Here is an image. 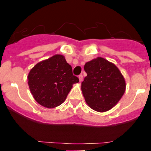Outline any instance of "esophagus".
Wrapping results in <instances>:
<instances>
[{"mask_svg": "<svg viewBox=\"0 0 151 151\" xmlns=\"http://www.w3.org/2000/svg\"><path fill=\"white\" fill-rule=\"evenodd\" d=\"M78 78H79L80 82H82V80H83V76H82V75H79V76H78Z\"/></svg>", "mask_w": 151, "mask_h": 151, "instance_id": "obj_1", "label": "esophagus"}]
</instances>
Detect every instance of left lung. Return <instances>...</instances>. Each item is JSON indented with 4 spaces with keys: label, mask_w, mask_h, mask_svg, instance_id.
Here are the masks:
<instances>
[{
    "label": "left lung",
    "mask_w": 151,
    "mask_h": 151,
    "mask_svg": "<svg viewBox=\"0 0 151 151\" xmlns=\"http://www.w3.org/2000/svg\"><path fill=\"white\" fill-rule=\"evenodd\" d=\"M87 76L82 82L85 100L91 109L106 112L116 104L125 93V78L119 69L102 57L87 62Z\"/></svg>",
    "instance_id": "left-lung-1"
}]
</instances>
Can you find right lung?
Returning a JSON list of instances; mask_svg holds the SVG:
<instances>
[{
  "label": "right lung",
  "mask_w": 151,
  "mask_h": 151,
  "mask_svg": "<svg viewBox=\"0 0 151 151\" xmlns=\"http://www.w3.org/2000/svg\"><path fill=\"white\" fill-rule=\"evenodd\" d=\"M78 82V77L73 76L72 66L60 54L39 62L28 75V84L33 97L47 108L62 104L73 84Z\"/></svg>",
  "instance_id": "1"
}]
</instances>
